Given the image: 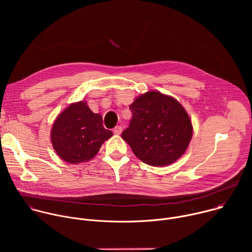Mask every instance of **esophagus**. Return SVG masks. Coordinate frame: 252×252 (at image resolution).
I'll return each instance as SVG.
<instances>
[{
	"label": "esophagus",
	"mask_w": 252,
	"mask_h": 252,
	"mask_svg": "<svg viewBox=\"0 0 252 252\" xmlns=\"http://www.w3.org/2000/svg\"><path fill=\"white\" fill-rule=\"evenodd\" d=\"M123 131V127L121 126H117L115 128H114V133L116 134H121Z\"/></svg>",
	"instance_id": "34e87169"
}]
</instances>
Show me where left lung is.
<instances>
[{
  "label": "left lung",
  "instance_id": "8db88e82",
  "mask_svg": "<svg viewBox=\"0 0 252 252\" xmlns=\"http://www.w3.org/2000/svg\"><path fill=\"white\" fill-rule=\"evenodd\" d=\"M129 109L132 119L122 137L141 161L164 166L185 154L192 136V126L175 98L148 92L135 98Z\"/></svg>",
  "mask_w": 252,
  "mask_h": 252
}]
</instances>
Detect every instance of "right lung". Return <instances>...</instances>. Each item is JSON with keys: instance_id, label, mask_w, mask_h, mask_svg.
Here are the masks:
<instances>
[{"instance_id": "obj_1", "label": "right lung", "mask_w": 252, "mask_h": 252, "mask_svg": "<svg viewBox=\"0 0 252 252\" xmlns=\"http://www.w3.org/2000/svg\"><path fill=\"white\" fill-rule=\"evenodd\" d=\"M113 132L102 126V118L94 114L86 101L71 103L56 120L51 133L54 150L68 163L92 159Z\"/></svg>"}]
</instances>
